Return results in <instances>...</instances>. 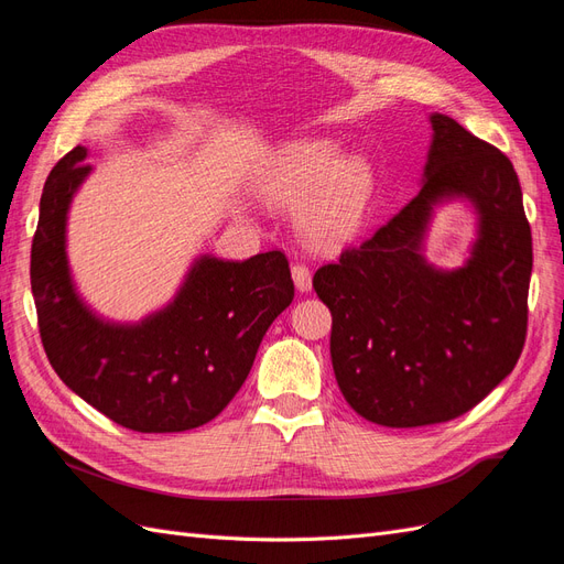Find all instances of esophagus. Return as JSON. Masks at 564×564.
I'll return each instance as SVG.
<instances>
[{"mask_svg": "<svg viewBox=\"0 0 564 564\" xmlns=\"http://www.w3.org/2000/svg\"><path fill=\"white\" fill-rule=\"evenodd\" d=\"M292 278H294V284H296L299 292H308V289L313 286V272L305 263H294L292 265Z\"/></svg>", "mask_w": 564, "mask_h": 564, "instance_id": "1", "label": "esophagus"}]
</instances>
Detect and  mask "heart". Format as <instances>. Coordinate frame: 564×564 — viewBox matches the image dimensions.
I'll return each mask as SVG.
<instances>
[{
	"mask_svg": "<svg viewBox=\"0 0 564 564\" xmlns=\"http://www.w3.org/2000/svg\"><path fill=\"white\" fill-rule=\"evenodd\" d=\"M329 141H296L282 148L261 178V193L280 207H300L299 224L311 242H348L367 214L373 176L357 155L336 160Z\"/></svg>",
	"mask_w": 564,
	"mask_h": 564,
	"instance_id": "heart-1",
	"label": "heart"
}]
</instances>
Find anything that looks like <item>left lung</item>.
<instances>
[{"instance_id":"1","label":"left lung","mask_w":564,"mask_h":564,"mask_svg":"<svg viewBox=\"0 0 564 564\" xmlns=\"http://www.w3.org/2000/svg\"><path fill=\"white\" fill-rule=\"evenodd\" d=\"M423 187L365 242L317 268L332 313L336 383L357 414L388 429L452 421L482 402L520 360L532 230L513 164L452 117L433 112ZM468 196L481 214L469 263L442 273L420 242L432 204Z\"/></svg>"}]
</instances>
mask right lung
I'll use <instances>...</instances> for the list:
<instances>
[{"instance_id": "obj_1", "label": "right lung", "mask_w": 564, "mask_h": 564, "mask_svg": "<svg viewBox=\"0 0 564 564\" xmlns=\"http://www.w3.org/2000/svg\"><path fill=\"white\" fill-rule=\"evenodd\" d=\"M87 148L51 169L30 251L42 346L61 381L100 414L135 433H181L216 419L242 388L256 350L294 299L282 251L247 261L202 256L178 296L141 324H110L75 294L65 218L91 172Z\"/></svg>"}]
</instances>
